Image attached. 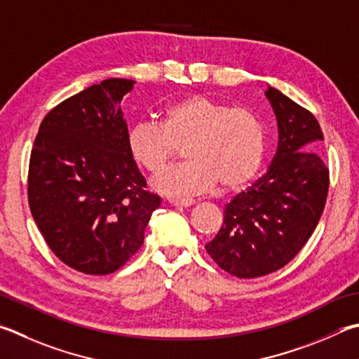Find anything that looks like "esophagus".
<instances>
[{"label":"esophagus","instance_id":"obj_1","mask_svg":"<svg viewBox=\"0 0 359 359\" xmlns=\"http://www.w3.org/2000/svg\"><path fill=\"white\" fill-rule=\"evenodd\" d=\"M169 204L175 207H188L194 204V199L190 198H171L169 199Z\"/></svg>","mask_w":359,"mask_h":359}]
</instances>
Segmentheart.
<instances>
[{
	"mask_svg": "<svg viewBox=\"0 0 359 359\" xmlns=\"http://www.w3.org/2000/svg\"><path fill=\"white\" fill-rule=\"evenodd\" d=\"M264 121L246 108H233L204 95H190L161 111V121L133 123L127 149L136 165L158 172L185 146L188 158L154 179L166 196L182 198L210 190H237L256 177L265 160Z\"/></svg>",
	"mask_w": 359,
	"mask_h": 359,
	"instance_id": "b5f03b06",
	"label": "heart"
}]
</instances>
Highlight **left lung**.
Here are the masks:
<instances>
[{
    "label": "left lung",
    "instance_id": "1",
    "mask_svg": "<svg viewBox=\"0 0 359 359\" xmlns=\"http://www.w3.org/2000/svg\"><path fill=\"white\" fill-rule=\"evenodd\" d=\"M266 97L276 114L279 142L271 166L226 205L224 221L207 252L240 279L270 275L302 251L320 221L330 171L317 149L323 132L316 116L275 88Z\"/></svg>",
    "mask_w": 359,
    "mask_h": 359
}]
</instances>
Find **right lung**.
Wrapping results in <instances>:
<instances>
[{"label":"right lung","mask_w":359,"mask_h":359,"mask_svg":"<svg viewBox=\"0 0 359 359\" xmlns=\"http://www.w3.org/2000/svg\"><path fill=\"white\" fill-rule=\"evenodd\" d=\"M133 80L109 78L43 117L28 169V202L55 256L84 275H109L144 243L160 196L127 149L121 102Z\"/></svg>","instance_id":"add662e5"}]
</instances>
